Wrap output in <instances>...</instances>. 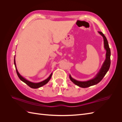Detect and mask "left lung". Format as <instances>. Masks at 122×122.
<instances>
[{
  "mask_svg": "<svg viewBox=\"0 0 122 122\" xmlns=\"http://www.w3.org/2000/svg\"><path fill=\"white\" fill-rule=\"evenodd\" d=\"M99 33L100 34L103 38L104 40V48L106 50V60L103 63L102 68L100 70L99 72L97 74V75L94 78L90 80L87 81H77L75 79H73L71 76H69L70 79L72 81L75 83L77 86H78L81 87L83 88H86L90 87L91 86H94V85L97 84L99 82H100L102 79L103 78V77L105 76L106 73L107 72L108 70L109 69L110 66V49L109 47L108 43L107 40L106 38L104 35L101 31H99Z\"/></svg>",
  "mask_w": 122,
  "mask_h": 122,
  "instance_id": "8db88e82",
  "label": "left lung"
}]
</instances>
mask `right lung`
Returning a JSON list of instances; mask_svg holds the SVG:
<instances>
[{"label": "right lung", "mask_w": 122, "mask_h": 122, "mask_svg": "<svg viewBox=\"0 0 122 122\" xmlns=\"http://www.w3.org/2000/svg\"><path fill=\"white\" fill-rule=\"evenodd\" d=\"M14 65H15V68H16V72H17V75L19 77V78H20V79L23 82H24V83H25L26 84L27 86H28L29 87H31V88H39V87H41L43 86H44V85L46 84L50 80V78L51 76H52V73H51L50 75L49 76V77L47 79H46V80L43 81L41 82H39V83H34V82H31L30 81H28L26 79H25L24 78H23V77L22 76H21L20 75V74L19 73V72H18V70L16 68V62H15V58H14Z\"/></svg>", "instance_id": "obj_1"}]
</instances>
